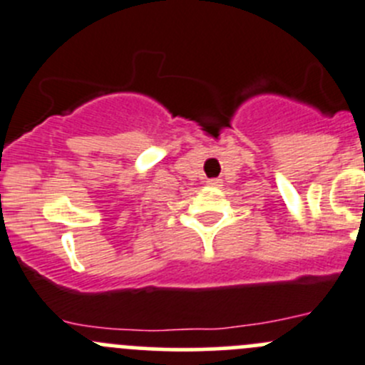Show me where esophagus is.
<instances>
[{
  "label": "esophagus",
  "mask_w": 365,
  "mask_h": 365,
  "mask_svg": "<svg viewBox=\"0 0 365 365\" xmlns=\"http://www.w3.org/2000/svg\"><path fill=\"white\" fill-rule=\"evenodd\" d=\"M208 185H212V187H219V185H221V180H219V178H212V180H208Z\"/></svg>",
  "instance_id": "1"
}]
</instances>
